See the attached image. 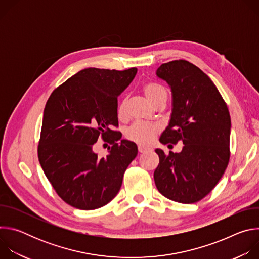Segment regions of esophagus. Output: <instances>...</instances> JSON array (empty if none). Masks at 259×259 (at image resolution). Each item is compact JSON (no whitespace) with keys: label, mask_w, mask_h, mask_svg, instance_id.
<instances>
[{"label":"esophagus","mask_w":259,"mask_h":259,"mask_svg":"<svg viewBox=\"0 0 259 259\" xmlns=\"http://www.w3.org/2000/svg\"><path fill=\"white\" fill-rule=\"evenodd\" d=\"M150 149H149V147H145V146H143V145H138V152L139 153H145V152H147V151H149Z\"/></svg>","instance_id":"obj_1"}]
</instances>
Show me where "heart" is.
Returning a JSON list of instances; mask_svg holds the SVG:
<instances>
[{"label":"heart","instance_id":"heart-1","mask_svg":"<svg viewBox=\"0 0 259 259\" xmlns=\"http://www.w3.org/2000/svg\"><path fill=\"white\" fill-rule=\"evenodd\" d=\"M143 93L150 102L156 107L160 104H165L168 98V91L165 86L156 82H149L143 86ZM127 114V100L124 99L118 107V117L119 119H125ZM161 127L158 124L154 123H143L136 122L132 124L126 131V136L129 140L139 143L141 145L151 144L158 133L160 132Z\"/></svg>","mask_w":259,"mask_h":259}]
</instances>
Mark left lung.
I'll return each mask as SVG.
<instances>
[{
    "label": "left lung",
    "instance_id": "1",
    "mask_svg": "<svg viewBox=\"0 0 259 259\" xmlns=\"http://www.w3.org/2000/svg\"><path fill=\"white\" fill-rule=\"evenodd\" d=\"M157 76L168 82L173 93L171 120L160 141H180L184 146L180 153L156 150L160 158L156 187L174 202L197 203L215 188L229 165V108L211 79L188 60L163 63Z\"/></svg>",
    "mask_w": 259,
    "mask_h": 259
}]
</instances>
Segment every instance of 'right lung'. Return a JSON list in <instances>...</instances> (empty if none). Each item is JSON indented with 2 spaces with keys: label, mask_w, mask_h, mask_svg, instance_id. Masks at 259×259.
Here are the masks:
<instances>
[{
  "label": "right lung",
  "mask_w": 259,
  "mask_h": 259,
  "mask_svg": "<svg viewBox=\"0 0 259 259\" xmlns=\"http://www.w3.org/2000/svg\"><path fill=\"white\" fill-rule=\"evenodd\" d=\"M137 68H85L70 77L47 100L38 158L56 194L68 205L94 210L119 193L124 173L137 155L134 142L121 140L118 95ZM101 138L112 144L99 158L93 145Z\"/></svg>",
  "instance_id": "right-lung-1"
}]
</instances>
